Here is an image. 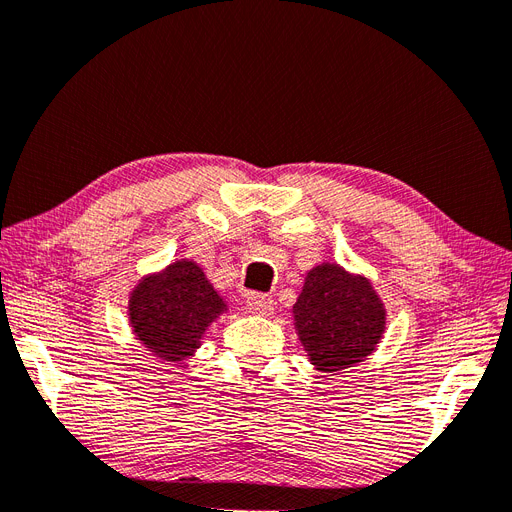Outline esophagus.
Instances as JSON below:
<instances>
[{"label": "esophagus", "mask_w": 512, "mask_h": 512, "mask_svg": "<svg viewBox=\"0 0 512 512\" xmlns=\"http://www.w3.org/2000/svg\"><path fill=\"white\" fill-rule=\"evenodd\" d=\"M273 306H275V302L269 296H264V294H250L248 296V311L252 315L267 317V315L273 313Z\"/></svg>", "instance_id": "obj_1"}]
</instances>
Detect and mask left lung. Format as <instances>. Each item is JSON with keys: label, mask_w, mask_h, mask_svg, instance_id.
Here are the masks:
<instances>
[{"label": "left lung", "mask_w": 512, "mask_h": 512, "mask_svg": "<svg viewBox=\"0 0 512 512\" xmlns=\"http://www.w3.org/2000/svg\"><path fill=\"white\" fill-rule=\"evenodd\" d=\"M298 338L319 372H340L376 351L386 325L370 279L323 262L306 273L294 304Z\"/></svg>", "instance_id": "left-lung-1"}]
</instances>
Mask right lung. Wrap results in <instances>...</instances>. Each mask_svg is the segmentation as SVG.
I'll return each mask as SVG.
<instances>
[{"instance_id":"1","label":"right lung","mask_w":512,"mask_h":512,"mask_svg":"<svg viewBox=\"0 0 512 512\" xmlns=\"http://www.w3.org/2000/svg\"><path fill=\"white\" fill-rule=\"evenodd\" d=\"M227 302L193 260H176L142 277L130 294L128 315L136 338L157 359L178 363L199 349L201 336Z\"/></svg>"}]
</instances>
